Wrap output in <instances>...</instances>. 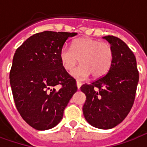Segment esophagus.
<instances>
[{
  "instance_id": "34e87169",
  "label": "esophagus",
  "mask_w": 147,
  "mask_h": 147,
  "mask_svg": "<svg viewBox=\"0 0 147 147\" xmlns=\"http://www.w3.org/2000/svg\"><path fill=\"white\" fill-rule=\"evenodd\" d=\"M76 85H77V87H78V89H80V87L82 86V83L79 82V81H77L76 82Z\"/></svg>"
}]
</instances>
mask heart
Segmentation results:
<instances>
[{
  "label": "heart",
  "instance_id": "1",
  "mask_svg": "<svg viewBox=\"0 0 147 147\" xmlns=\"http://www.w3.org/2000/svg\"><path fill=\"white\" fill-rule=\"evenodd\" d=\"M59 58L63 67L67 71L73 69L79 58L80 64L72 71L71 75L83 80L90 74L94 78L104 76L112 65L113 53L108 43L82 37L74 40L71 48L67 45L62 46Z\"/></svg>",
  "mask_w": 147,
  "mask_h": 147
}]
</instances>
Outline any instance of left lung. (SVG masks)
Segmentation results:
<instances>
[{
    "label": "left lung",
    "instance_id": "8db88e82",
    "mask_svg": "<svg viewBox=\"0 0 147 147\" xmlns=\"http://www.w3.org/2000/svg\"><path fill=\"white\" fill-rule=\"evenodd\" d=\"M103 38L113 49L112 65L105 76L80 90L86 97L83 107L86 121L97 128L110 129L121 123L132 107L139 71L136 57L125 42L113 35Z\"/></svg>",
    "mask_w": 147,
    "mask_h": 147
}]
</instances>
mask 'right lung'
I'll use <instances>...</instances> for the list:
<instances>
[{"label":"right lung","instance_id":"1","mask_svg":"<svg viewBox=\"0 0 147 147\" xmlns=\"http://www.w3.org/2000/svg\"><path fill=\"white\" fill-rule=\"evenodd\" d=\"M77 33L43 31L27 38L15 53L10 85L22 118L33 128L50 129L60 123L77 91L76 81L64 69L59 52Z\"/></svg>","mask_w":147,"mask_h":147}]
</instances>
